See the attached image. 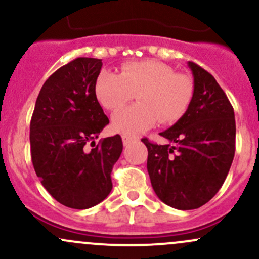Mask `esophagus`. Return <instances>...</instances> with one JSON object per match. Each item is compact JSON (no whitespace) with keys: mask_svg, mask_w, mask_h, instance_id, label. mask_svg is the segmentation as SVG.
<instances>
[{"mask_svg":"<svg viewBox=\"0 0 259 259\" xmlns=\"http://www.w3.org/2000/svg\"><path fill=\"white\" fill-rule=\"evenodd\" d=\"M121 139H123L124 146H127V145L132 144L133 141L135 140V138H132V136H127V135H123V136H121Z\"/></svg>","mask_w":259,"mask_h":259,"instance_id":"esophagus-1","label":"esophagus"}]
</instances>
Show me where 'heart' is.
<instances>
[{
	"label": "heart",
	"instance_id": "heart-1",
	"mask_svg": "<svg viewBox=\"0 0 259 259\" xmlns=\"http://www.w3.org/2000/svg\"><path fill=\"white\" fill-rule=\"evenodd\" d=\"M95 95L108 110L124 106L136 95L140 103L116 110L112 116L115 132L136 135L158 121L173 124L183 118L194 97V82L163 62L143 60L124 65L119 75L102 71Z\"/></svg>",
	"mask_w": 259,
	"mask_h": 259
}]
</instances>
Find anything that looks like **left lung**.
I'll return each mask as SVG.
<instances>
[{"mask_svg":"<svg viewBox=\"0 0 259 259\" xmlns=\"http://www.w3.org/2000/svg\"><path fill=\"white\" fill-rule=\"evenodd\" d=\"M194 79L188 112L160 133L167 145H146L147 172L156 195L178 210L200 208L225 182L235 156V113L208 71L187 62Z\"/></svg>","mask_w":259,"mask_h":259,"instance_id":"left-lung-1","label":"left lung"}]
</instances>
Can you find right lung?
Returning <instances> with one entry per match:
<instances>
[{"label":"right lung","instance_id":"obj_1","mask_svg":"<svg viewBox=\"0 0 259 259\" xmlns=\"http://www.w3.org/2000/svg\"><path fill=\"white\" fill-rule=\"evenodd\" d=\"M102 65L101 59L77 58L56 70L42 84L30 120L36 176L67 208H92L108 197L110 173L123 151L119 135L95 143L109 123L95 95Z\"/></svg>","mask_w":259,"mask_h":259}]
</instances>
